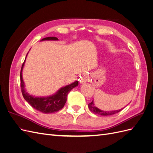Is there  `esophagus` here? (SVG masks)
I'll return each mask as SVG.
<instances>
[{
  "mask_svg": "<svg viewBox=\"0 0 153 153\" xmlns=\"http://www.w3.org/2000/svg\"><path fill=\"white\" fill-rule=\"evenodd\" d=\"M89 79H88V77L86 74H84L82 76V77H81V83H83V82H86Z\"/></svg>",
  "mask_w": 153,
  "mask_h": 153,
  "instance_id": "esophagus-1",
  "label": "esophagus"
}]
</instances>
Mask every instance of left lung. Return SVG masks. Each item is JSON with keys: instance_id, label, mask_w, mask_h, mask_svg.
<instances>
[{"instance_id": "obj_1", "label": "left lung", "mask_w": 153, "mask_h": 153, "mask_svg": "<svg viewBox=\"0 0 153 153\" xmlns=\"http://www.w3.org/2000/svg\"><path fill=\"white\" fill-rule=\"evenodd\" d=\"M88 107H89V109L94 113V114H99L101 116H111L115 114L116 113L120 112L122 109L120 110H117V111H103L100 109H98L97 107H96L94 105V103H93V101L90 102L89 104H88Z\"/></svg>"}]
</instances>
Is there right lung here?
I'll list each match as a JSON object with an SVG mask.
<instances>
[{
    "instance_id": "1",
    "label": "right lung",
    "mask_w": 153,
    "mask_h": 153,
    "mask_svg": "<svg viewBox=\"0 0 153 153\" xmlns=\"http://www.w3.org/2000/svg\"><path fill=\"white\" fill-rule=\"evenodd\" d=\"M44 40H58L56 37H49L42 39ZM24 62L22 64L20 72V86L23 98L29 104L37 111H40L44 114L53 113L62 109L65 105L67 101V97L68 92L72 88H75L79 85L78 81H75L69 85H67L59 90L56 94L48 97H34L30 95L24 89V82L22 79V69L24 65Z\"/></svg>"
}]
</instances>
